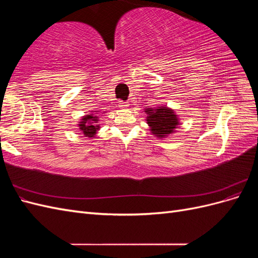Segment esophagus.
<instances>
[{"instance_id": "1", "label": "esophagus", "mask_w": 258, "mask_h": 258, "mask_svg": "<svg viewBox=\"0 0 258 258\" xmlns=\"http://www.w3.org/2000/svg\"><path fill=\"white\" fill-rule=\"evenodd\" d=\"M119 106H121V107H127V106H129V102H127V101L120 100V101H119Z\"/></svg>"}]
</instances>
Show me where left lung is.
<instances>
[{
	"label": "left lung",
	"instance_id": "obj_1",
	"mask_svg": "<svg viewBox=\"0 0 258 258\" xmlns=\"http://www.w3.org/2000/svg\"><path fill=\"white\" fill-rule=\"evenodd\" d=\"M147 123L151 126L153 134L157 137H166L176 128L177 118L173 111L166 106H160L157 110H147Z\"/></svg>",
	"mask_w": 258,
	"mask_h": 258
}]
</instances>
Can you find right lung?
<instances>
[{"mask_svg": "<svg viewBox=\"0 0 258 258\" xmlns=\"http://www.w3.org/2000/svg\"><path fill=\"white\" fill-rule=\"evenodd\" d=\"M91 121L97 122L98 121L97 117L96 116L93 117L91 115L85 116L83 118V121H81V123H80V129L84 132V135L86 137H89V138L95 136L98 128H99V126H96V124H93V122H91Z\"/></svg>", "mask_w": 258, "mask_h": 258, "instance_id": "obj_1", "label": "right lung"}]
</instances>
